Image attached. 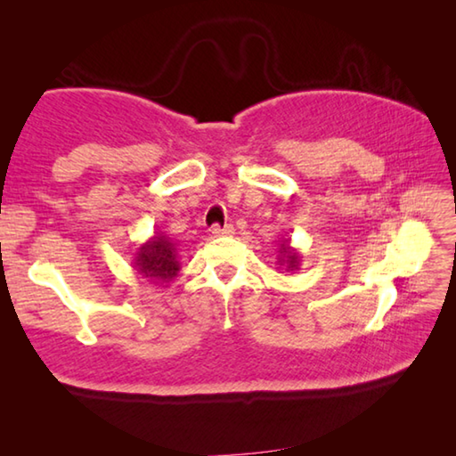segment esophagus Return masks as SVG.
Returning a JSON list of instances; mask_svg holds the SVG:
<instances>
[{
    "label": "esophagus",
    "instance_id": "esophagus-1",
    "mask_svg": "<svg viewBox=\"0 0 456 456\" xmlns=\"http://www.w3.org/2000/svg\"><path fill=\"white\" fill-rule=\"evenodd\" d=\"M233 225H223V227H219V225H215L213 229H211V233L215 235V237H227V235H233Z\"/></svg>",
    "mask_w": 456,
    "mask_h": 456
}]
</instances>
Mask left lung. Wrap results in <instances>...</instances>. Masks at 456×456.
Segmentation results:
<instances>
[{
	"mask_svg": "<svg viewBox=\"0 0 456 456\" xmlns=\"http://www.w3.org/2000/svg\"><path fill=\"white\" fill-rule=\"evenodd\" d=\"M277 265L283 267L285 273H296L302 265V253L291 245V239L285 237L280 241V251H277Z\"/></svg>",
	"mask_w": 456,
	"mask_h": 456,
	"instance_id": "8db88e82",
	"label": "left lung"
}]
</instances>
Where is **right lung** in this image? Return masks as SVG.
Segmentation results:
<instances>
[{"label": "right lung", "mask_w": 456, "mask_h": 456, "mask_svg": "<svg viewBox=\"0 0 456 456\" xmlns=\"http://www.w3.org/2000/svg\"><path fill=\"white\" fill-rule=\"evenodd\" d=\"M133 269L138 280L165 289L181 272L179 249L167 233H154L134 249Z\"/></svg>", "instance_id": "obj_1"}]
</instances>
